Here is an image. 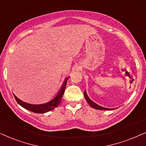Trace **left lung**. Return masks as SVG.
I'll list each match as a JSON object with an SVG mask.
<instances>
[{"mask_svg":"<svg viewBox=\"0 0 146 146\" xmlns=\"http://www.w3.org/2000/svg\"><path fill=\"white\" fill-rule=\"evenodd\" d=\"M84 96H85V100H86L87 102L88 103V104L90 106L91 108L96 109V110H115L116 108H104V107H102L101 106H99L98 104H96L95 102H93L92 100H91L90 98H89V96H87V93L86 92V91H84Z\"/></svg>","mask_w":146,"mask_h":146,"instance_id":"left-lung-1","label":"left lung"}]
</instances>
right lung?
I'll use <instances>...</instances> for the list:
<instances>
[{"label":"right lung","mask_w":146,"mask_h":146,"mask_svg":"<svg viewBox=\"0 0 146 146\" xmlns=\"http://www.w3.org/2000/svg\"><path fill=\"white\" fill-rule=\"evenodd\" d=\"M69 79V77H66L65 80H64L63 84H62L61 88L58 91L56 96L52 99L51 100L48 101V102L44 103V104H31L29 103L25 102L23 101L19 100L17 97L14 95V97L16 100L17 102L21 106H22L23 108L26 109L27 110L31 111L36 113H44L53 110L55 108L58 107V106L61 103V99L63 98V96L65 92L66 85H67V81Z\"/></svg>","instance_id":"add662e5"}]
</instances>
